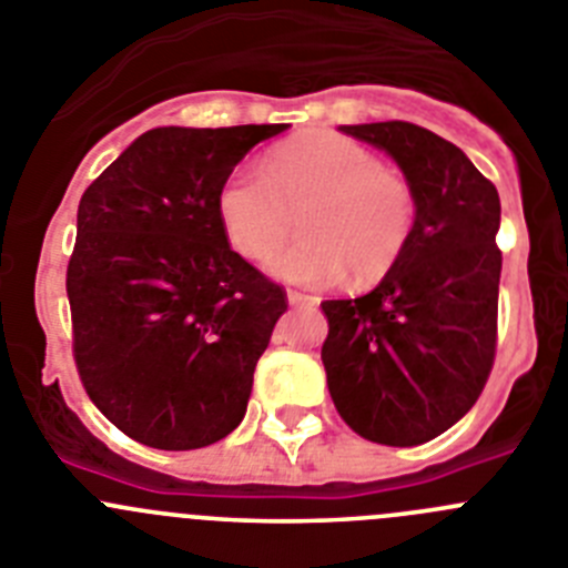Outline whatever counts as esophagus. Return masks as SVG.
Returning <instances> with one entry per match:
<instances>
[{
  "instance_id": "1",
  "label": "esophagus",
  "mask_w": 568,
  "mask_h": 568,
  "mask_svg": "<svg viewBox=\"0 0 568 568\" xmlns=\"http://www.w3.org/2000/svg\"><path fill=\"white\" fill-rule=\"evenodd\" d=\"M288 302H291V305H314V302H316V296L305 294V291H296V288H291V291H288Z\"/></svg>"
}]
</instances>
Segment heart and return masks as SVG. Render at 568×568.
I'll use <instances>...</instances> for the list:
<instances>
[{
    "label": "heart",
    "mask_w": 568,
    "mask_h": 568,
    "mask_svg": "<svg viewBox=\"0 0 568 568\" xmlns=\"http://www.w3.org/2000/svg\"><path fill=\"white\" fill-rule=\"evenodd\" d=\"M215 210L243 257L263 260L285 243L300 215L302 241L274 254L268 268L288 283H375L412 243L417 195L373 148L333 131H314L268 153L266 176L232 171Z\"/></svg>",
    "instance_id": "1"
}]
</instances>
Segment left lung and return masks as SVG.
I'll return each mask as SVG.
<instances>
[{
	"label": "left lung",
	"mask_w": 568,
	"mask_h": 568,
	"mask_svg": "<svg viewBox=\"0 0 568 568\" xmlns=\"http://www.w3.org/2000/svg\"><path fill=\"white\" fill-rule=\"evenodd\" d=\"M384 148L417 195L412 243L369 294L325 300L322 364L358 437L420 445L479 400L496 358L499 193L454 142L404 120L342 125Z\"/></svg>",
	"instance_id": "1"
}]
</instances>
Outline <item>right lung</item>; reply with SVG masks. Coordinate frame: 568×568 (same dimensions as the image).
<instances>
[{"instance_id": "right-lung-1", "label": "right lung", "mask_w": 568, "mask_h": 568, "mask_svg": "<svg viewBox=\"0 0 568 568\" xmlns=\"http://www.w3.org/2000/svg\"><path fill=\"white\" fill-rule=\"evenodd\" d=\"M285 129L145 131L81 195L67 266L72 356L92 404L136 443L204 448L246 415L288 296L232 252L215 195Z\"/></svg>"}]
</instances>
